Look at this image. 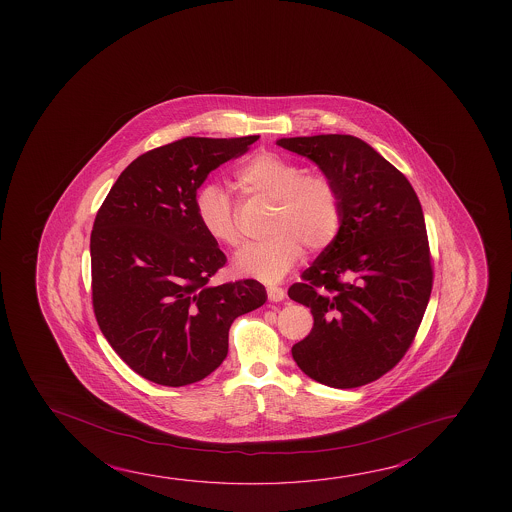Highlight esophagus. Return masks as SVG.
Here are the masks:
<instances>
[{
	"label": "esophagus",
	"instance_id": "1",
	"mask_svg": "<svg viewBox=\"0 0 512 512\" xmlns=\"http://www.w3.org/2000/svg\"><path fill=\"white\" fill-rule=\"evenodd\" d=\"M268 298L269 302H282L285 298V291L278 285H268Z\"/></svg>",
	"mask_w": 512,
	"mask_h": 512
}]
</instances>
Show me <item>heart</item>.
<instances>
[{"label":"heart","mask_w":512,"mask_h":512,"mask_svg":"<svg viewBox=\"0 0 512 512\" xmlns=\"http://www.w3.org/2000/svg\"><path fill=\"white\" fill-rule=\"evenodd\" d=\"M239 193L271 203L264 243L237 255L234 269L243 277L275 282L309 252H321L336 239L343 219L341 191L334 176L307 171L273 151H260L235 171ZM194 214L214 243L237 248L243 241L237 210L218 185H205L194 198Z\"/></svg>","instance_id":"obj_1"}]
</instances>
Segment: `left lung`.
<instances>
[{
    "label": "left lung",
    "mask_w": 512,
    "mask_h": 512,
    "mask_svg": "<svg viewBox=\"0 0 512 512\" xmlns=\"http://www.w3.org/2000/svg\"><path fill=\"white\" fill-rule=\"evenodd\" d=\"M334 176L343 202L336 239L289 287L314 327L293 346L307 377L352 389L378 380L411 348L434 269L418 196L402 171L353 135L280 139Z\"/></svg>",
    "instance_id": "left-lung-1"
}]
</instances>
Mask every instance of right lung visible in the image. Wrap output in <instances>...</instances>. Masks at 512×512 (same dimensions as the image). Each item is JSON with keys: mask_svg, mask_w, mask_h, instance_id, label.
I'll return each instance as SVG.
<instances>
[{"mask_svg": "<svg viewBox=\"0 0 512 512\" xmlns=\"http://www.w3.org/2000/svg\"><path fill=\"white\" fill-rule=\"evenodd\" d=\"M257 139L185 137L146 151L119 175L96 214L94 316L114 352L150 382L180 387L203 380L225 361L234 319L268 298L252 278L209 285L227 257L194 214L209 173Z\"/></svg>", "mask_w": 512, "mask_h": 512, "instance_id": "right-lung-1", "label": "right lung"}]
</instances>
